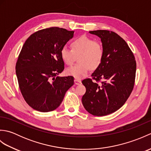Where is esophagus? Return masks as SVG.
Here are the masks:
<instances>
[{
  "label": "esophagus",
  "instance_id": "34e87169",
  "mask_svg": "<svg viewBox=\"0 0 151 151\" xmlns=\"http://www.w3.org/2000/svg\"><path fill=\"white\" fill-rule=\"evenodd\" d=\"M74 82H75V84H76V85H80L81 84V81H79V80H77V79L74 80Z\"/></svg>",
  "mask_w": 151,
  "mask_h": 151
}]
</instances>
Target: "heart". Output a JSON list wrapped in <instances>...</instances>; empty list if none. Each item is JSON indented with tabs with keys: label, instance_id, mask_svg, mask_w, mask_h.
Segmentation results:
<instances>
[{
	"label": "heart",
	"instance_id": "1",
	"mask_svg": "<svg viewBox=\"0 0 151 151\" xmlns=\"http://www.w3.org/2000/svg\"><path fill=\"white\" fill-rule=\"evenodd\" d=\"M70 46L72 50L66 46L61 49V58L69 65L73 63L75 57L79 56V63L66 69L67 75L82 79L88 75L90 68L96 69L100 66L104 57V49L100 43L95 42L90 37L82 36L74 40Z\"/></svg>",
	"mask_w": 151,
	"mask_h": 151
}]
</instances>
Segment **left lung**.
I'll list each match as a JSON object with an SVG mask.
<instances>
[{
  "label": "left lung",
  "mask_w": 151,
  "mask_h": 151,
  "mask_svg": "<svg viewBox=\"0 0 151 151\" xmlns=\"http://www.w3.org/2000/svg\"><path fill=\"white\" fill-rule=\"evenodd\" d=\"M101 39L104 57L90 78L82 81L86 88L82 104L89 114L104 116L119 110L132 92L136 77V63L134 54L123 38L114 32L89 31Z\"/></svg>",
  "instance_id": "1"
}]
</instances>
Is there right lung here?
Segmentation results:
<instances>
[{"mask_svg": "<svg viewBox=\"0 0 151 151\" xmlns=\"http://www.w3.org/2000/svg\"><path fill=\"white\" fill-rule=\"evenodd\" d=\"M73 36L74 31L51 27L32 34L22 46L16 76L22 97L34 110H54L74 84L73 76H58L64 69L60 50Z\"/></svg>", "mask_w": 151, "mask_h": 151, "instance_id": "right-lung-1", "label": "right lung"}]
</instances>
